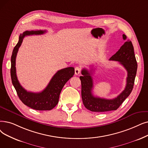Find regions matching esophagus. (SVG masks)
I'll return each instance as SVG.
<instances>
[{
	"mask_svg": "<svg viewBox=\"0 0 148 148\" xmlns=\"http://www.w3.org/2000/svg\"><path fill=\"white\" fill-rule=\"evenodd\" d=\"M81 72V68L80 66H76L75 68V75H79Z\"/></svg>",
	"mask_w": 148,
	"mask_h": 148,
	"instance_id": "1",
	"label": "esophagus"
}]
</instances>
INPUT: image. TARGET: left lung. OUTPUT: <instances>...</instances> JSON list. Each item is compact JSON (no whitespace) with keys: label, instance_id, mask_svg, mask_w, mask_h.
<instances>
[{"label":"left lung","instance_id":"8db88e82","mask_svg":"<svg viewBox=\"0 0 148 148\" xmlns=\"http://www.w3.org/2000/svg\"><path fill=\"white\" fill-rule=\"evenodd\" d=\"M123 38L124 40L126 39V35L123 34ZM110 60L119 62L127 71L126 87L121 94L113 99L95 97L92 93L93 88L92 70L89 71L86 69H83L82 70L83 75L80 77L82 83V98L83 105L91 111L99 112L116 110L132 91L137 73V63L131 41L126 40L117 52L111 57Z\"/></svg>","mask_w":148,"mask_h":148}]
</instances>
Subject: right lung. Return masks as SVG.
<instances>
[{
	"instance_id": "right-lung-1",
	"label": "right lung",
	"mask_w": 148,
	"mask_h": 148,
	"mask_svg": "<svg viewBox=\"0 0 148 148\" xmlns=\"http://www.w3.org/2000/svg\"><path fill=\"white\" fill-rule=\"evenodd\" d=\"M46 31L43 30L26 31L21 34L18 42L12 51L11 59V80L19 99L25 105L38 111L51 110L57 105L63 87L74 75L75 72L73 67H68L58 71L47 86L40 92H28L21 85L17 77L16 69V58L18 48L25 36L43 34Z\"/></svg>"
}]
</instances>
